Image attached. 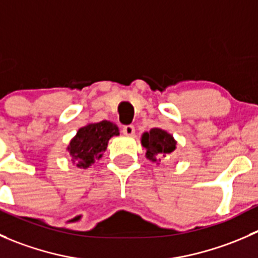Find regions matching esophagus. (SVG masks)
<instances>
[{"mask_svg":"<svg viewBox=\"0 0 258 258\" xmlns=\"http://www.w3.org/2000/svg\"><path fill=\"white\" fill-rule=\"evenodd\" d=\"M135 127L134 126H124L123 128H122V134L124 135V136H128V137H132L135 136Z\"/></svg>","mask_w":258,"mask_h":258,"instance_id":"1","label":"esophagus"}]
</instances>
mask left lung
Returning a JSON list of instances; mask_svg holds the SVG:
<instances>
[{"label":"left lung","instance_id":"8db88e82","mask_svg":"<svg viewBox=\"0 0 258 258\" xmlns=\"http://www.w3.org/2000/svg\"><path fill=\"white\" fill-rule=\"evenodd\" d=\"M141 145L146 148V158L152 162H158L161 158L170 157L176 150L177 141L171 134L162 128H151L150 132H144Z\"/></svg>","mask_w":258,"mask_h":258}]
</instances>
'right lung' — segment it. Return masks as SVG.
I'll return each instance as SVG.
<instances>
[{
    "label": "right lung",
    "mask_w": 258,
    "mask_h": 258,
    "mask_svg": "<svg viewBox=\"0 0 258 258\" xmlns=\"http://www.w3.org/2000/svg\"><path fill=\"white\" fill-rule=\"evenodd\" d=\"M117 124L110 121L87 123L81 127L67 146L71 161L77 168H87L100 160L107 150L111 137L118 136Z\"/></svg>",
    "instance_id": "right-lung-1"
}]
</instances>
